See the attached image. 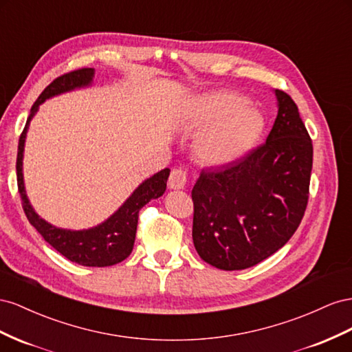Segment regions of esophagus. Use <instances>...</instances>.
I'll return each mask as SVG.
<instances>
[{"mask_svg": "<svg viewBox=\"0 0 352 352\" xmlns=\"http://www.w3.org/2000/svg\"><path fill=\"white\" fill-rule=\"evenodd\" d=\"M187 183V173L182 168H177L170 170V175L168 179V186L169 188L173 190H179V188H184Z\"/></svg>", "mask_w": 352, "mask_h": 352, "instance_id": "1", "label": "esophagus"}]
</instances>
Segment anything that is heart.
Instances as JSON below:
<instances>
[{
  "label": "heart",
  "instance_id": "heart-1",
  "mask_svg": "<svg viewBox=\"0 0 352 352\" xmlns=\"http://www.w3.org/2000/svg\"><path fill=\"white\" fill-rule=\"evenodd\" d=\"M187 128L200 131L195 156L205 166H227L252 152L265 129L264 115L249 100L233 91L193 97L183 112Z\"/></svg>",
  "mask_w": 352,
  "mask_h": 352
}]
</instances>
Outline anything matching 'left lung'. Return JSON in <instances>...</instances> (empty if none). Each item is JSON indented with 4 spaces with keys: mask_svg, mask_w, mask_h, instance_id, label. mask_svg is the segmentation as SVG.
I'll return each mask as SVG.
<instances>
[{
    "mask_svg": "<svg viewBox=\"0 0 352 352\" xmlns=\"http://www.w3.org/2000/svg\"><path fill=\"white\" fill-rule=\"evenodd\" d=\"M274 94L278 110L267 142L236 164L202 170L192 190L195 248L219 270H245L271 256L305 212L313 143L294 100Z\"/></svg>",
    "mask_w": 352,
    "mask_h": 352,
    "instance_id": "1",
    "label": "left lung"
}]
</instances>
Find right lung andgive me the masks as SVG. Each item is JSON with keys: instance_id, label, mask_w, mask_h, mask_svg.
Masks as SVG:
<instances>
[{"instance_id": "right-lung-1", "label": "right lung", "mask_w": 352, "mask_h": 352, "mask_svg": "<svg viewBox=\"0 0 352 352\" xmlns=\"http://www.w3.org/2000/svg\"><path fill=\"white\" fill-rule=\"evenodd\" d=\"M94 74L96 70L93 67H84L58 76L38 97L31 109V113H29L23 133L19 138L16 170L19 193L20 197H22L25 214L29 223L36 228V232L44 237L45 242L52 245L57 252L66 256L69 261L79 265L109 267L120 263V261H124L133 252L140 209L148 204L152 199H157L165 193L166 182L170 173L169 168L159 170V173L144 179L131 193V196L112 215L104 219L103 223L84 230H69L56 227L39 217L31 202H29L23 179V153L26 134L39 106L48 98H53L69 91H75V89L91 87Z\"/></svg>"}]
</instances>
